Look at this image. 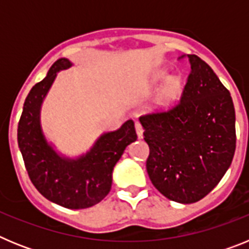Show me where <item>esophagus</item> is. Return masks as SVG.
Listing matches in <instances>:
<instances>
[{
  "label": "esophagus",
  "instance_id": "obj_1",
  "mask_svg": "<svg viewBox=\"0 0 249 249\" xmlns=\"http://www.w3.org/2000/svg\"><path fill=\"white\" fill-rule=\"evenodd\" d=\"M135 127H136V133H137L138 138L143 137V127H142V124H141L140 122H136Z\"/></svg>",
  "mask_w": 249,
  "mask_h": 249
}]
</instances>
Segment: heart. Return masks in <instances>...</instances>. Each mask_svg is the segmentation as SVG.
Returning <instances> with one entry per match:
<instances>
[{"label":"heart","mask_w":249,"mask_h":249,"mask_svg":"<svg viewBox=\"0 0 249 249\" xmlns=\"http://www.w3.org/2000/svg\"><path fill=\"white\" fill-rule=\"evenodd\" d=\"M164 79L166 81H164V85L162 86V89H160V94H158V102L160 105L167 106L179 97V94L182 92V87H183V81L177 74L168 76L166 70H158V71H156L155 73L152 74L151 82L153 85H158V83H160Z\"/></svg>","instance_id":"1"}]
</instances>
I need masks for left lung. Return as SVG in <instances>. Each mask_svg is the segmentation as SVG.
Wrapping results in <instances>:
<instances>
[{
    "label": "left lung",
    "mask_w": 249,
    "mask_h": 249,
    "mask_svg": "<svg viewBox=\"0 0 249 249\" xmlns=\"http://www.w3.org/2000/svg\"><path fill=\"white\" fill-rule=\"evenodd\" d=\"M191 73L179 102L140 118L149 146L152 184L178 203H195L214 188L236 151V112L212 68L188 54Z\"/></svg>",
    "instance_id": "left-lung-1"
}]
</instances>
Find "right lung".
Listing matches in <instances>:
<instances>
[{
	"label": "right lung",
	"mask_w": 249,
	"mask_h": 249,
	"mask_svg": "<svg viewBox=\"0 0 249 249\" xmlns=\"http://www.w3.org/2000/svg\"><path fill=\"white\" fill-rule=\"evenodd\" d=\"M72 62L57 59L47 76L36 83L23 105L17 129L19 151L25 166L41 195L59 206L82 210L97 204L108 195L112 172L126 147L137 140L135 123L128 120L117 131L106 132L87 153L68 158L54 151L41 127V106L57 76Z\"/></svg>",
	"instance_id": "1"
}]
</instances>
